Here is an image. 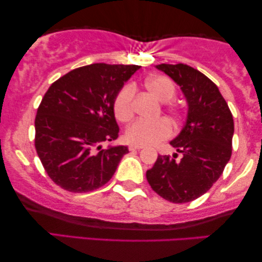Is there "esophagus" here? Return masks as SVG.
<instances>
[{
    "instance_id": "esophagus-1",
    "label": "esophagus",
    "mask_w": 262,
    "mask_h": 262,
    "mask_svg": "<svg viewBox=\"0 0 262 262\" xmlns=\"http://www.w3.org/2000/svg\"><path fill=\"white\" fill-rule=\"evenodd\" d=\"M128 149H130L131 151H134V150H141V149H143V145L131 144V145H128Z\"/></svg>"
}]
</instances>
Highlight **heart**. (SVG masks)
Masks as SVG:
<instances>
[{"label":"heart","instance_id":"obj_1","mask_svg":"<svg viewBox=\"0 0 262 262\" xmlns=\"http://www.w3.org/2000/svg\"><path fill=\"white\" fill-rule=\"evenodd\" d=\"M144 85L150 94L161 102H168L177 94V88L170 78L161 75L150 76L145 80ZM135 88L127 84L118 93L113 102V111L117 119L120 121H128L135 113ZM168 112L177 116V110L173 107L168 108ZM171 135V126L167 120L145 121L137 120L132 123L125 131L127 142L136 145H152L162 142Z\"/></svg>","mask_w":262,"mask_h":262}]
</instances>
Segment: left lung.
<instances>
[{
    "mask_svg": "<svg viewBox=\"0 0 262 262\" xmlns=\"http://www.w3.org/2000/svg\"><path fill=\"white\" fill-rule=\"evenodd\" d=\"M181 88L188 111L186 123L170 145L182 157L159 155L146 180L168 202H192L212 187L231 157L234 119L220 89L187 64H159Z\"/></svg>",
    "mask_w": 262,
    "mask_h": 262,
    "instance_id": "1",
    "label": "left lung"
}]
</instances>
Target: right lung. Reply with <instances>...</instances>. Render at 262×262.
I'll return each instance as SVG.
<instances>
[{
  "mask_svg": "<svg viewBox=\"0 0 262 262\" xmlns=\"http://www.w3.org/2000/svg\"><path fill=\"white\" fill-rule=\"evenodd\" d=\"M139 66L95 63L53 82L35 116L34 145L44 169L59 187L95 191L116 173L127 146L102 149L119 135L114 99Z\"/></svg>",
  "mask_w": 262,
  "mask_h": 262,
  "instance_id": "1",
  "label": "right lung"
}]
</instances>
